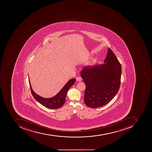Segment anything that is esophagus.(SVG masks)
Listing matches in <instances>:
<instances>
[{"instance_id":"1","label":"esophagus","mask_w":152,"mask_h":152,"mask_svg":"<svg viewBox=\"0 0 152 152\" xmlns=\"http://www.w3.org/2000/svg\"><path fill=\"white\" fill-rule=\"evenodd\" d=\"M76 79V80L77 81H82V80L80 77H77Z\"/></svg>"}]
</instances>
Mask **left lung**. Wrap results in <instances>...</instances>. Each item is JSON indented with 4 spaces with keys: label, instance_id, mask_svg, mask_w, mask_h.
Listing matches in <instances>:
<instances>
[{
    "label": "left lung",
    "instance_id": "1",
    "mask_svg": "<svg viewBox=\"0 0 152 152\" xmlns=\"http://www.w3.org/2000/svg\"><path fill=\"white\" fill-rule=\"evenodd\" d=\"M104 62L100 66H85L81 71L86 85L84 102L90 108L108 104L119 90L121 65L110 48H108Z\"/></svg>",
    "mask_w": 152,
    "mask_h": 152
}]
</instances>
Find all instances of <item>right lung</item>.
I'll return each mask as SVG.
<instances>
[{
  "label": "right lung",
  "mask_w": 152,
  "mask_h": 152,
  "mask_svg": "<svg viewBox=\"0 0 152 152\" xmlns=\"http://www.w3.org/2000/svg\"><path fill=\"white\" fill-rule=\"evenodd\" d=\"M28 81H29V86L31 88V92L34 99L41 104L46 108L51 109H57L61 108L64 105L66 101V96L67 91L69 88L75 84V79L69 80L57 94L49 99H45L37 95L32 89L29 80Z\"/></svg>",
  "instance_id": "obj_1"
}]
</instances>
